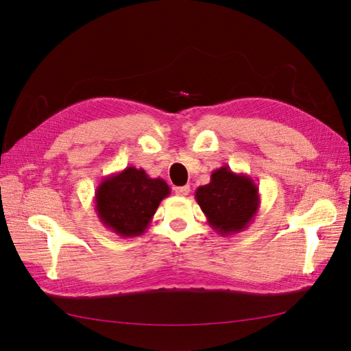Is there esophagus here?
Segmentation results:
<instances>
[{"label": "esophagus", "mask_w": 351, "mask_h": 351, "mask_svg": "<svg viewBox=\"0 0 351 351\" xmlns=\"http://www.w3.org/2000/svg\"><path fill=\"white\" fill-rule=\"evenodd\" d=\"M173 190H175V193H176L178 196H187L189 193H190L189 185H182V187H175Z\"/></svg>", "instance_id": "obj_1"}]
</instances>
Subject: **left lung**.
<instances>
[{
  "label": "left lung",
  "instance_id": "1",
  "mask_svg": "<svg viewBox=\"0 0 351 351\" xmlns=\"http://www.w3.org/2000/svg\"><path fill=\"white\" fill-rule=\"evenodd\" d=\"M196 200L210 226L220 235H232L250 225L259 208V190L250 176L221 166L210 184L196 190Z\"/></svg>",
  "mask_w": 351,
  "mask_h": 351
}]
</instances>
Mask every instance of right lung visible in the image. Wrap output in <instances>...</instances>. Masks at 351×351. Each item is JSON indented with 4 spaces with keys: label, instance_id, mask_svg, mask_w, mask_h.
I'll return each instance as SVG.
<instances>
[{
    "label": "right lung",
    "instance_id": "1",
    "mask_svg": "<svg viewBox=\"0 0 351 351\" xmlns=\"http://www.w3.org/2000/svg\"><path fill=\"white\" fill-rule=\"evenodd\" d=\"M169 195L166 181L131 166L104 178L95 191V211L107 229L131 238L146 232L156 208Z\"/></svg>",
    "mask_w": 351,
    "mask_h": 351
}]
</instances>
